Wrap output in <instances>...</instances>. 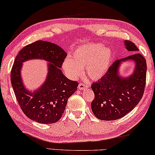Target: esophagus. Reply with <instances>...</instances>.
<instances>
[{
	"label": "esophagus",
	"mask_w": 155,
	"mask_h": 155,
	"mask_svg": "<svg viewBox=\"0 0 155 155\" xmlns=\"http://www.w3.org/2000/svg\"><path fill=\"white\" fill-rule=\"evenodd\" d=\"M89 86L90 85H88V84H85V83H82V82H81V83H80L79 85H78V89H79L80 90H83L87 89Z\"/></svg>",
	"instance_id": "34e87169"
}]
</instances>
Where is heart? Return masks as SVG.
Instances as JSON below:
<instances>
[{
	"label": "heart",
	"mask_w": 155,
	"mask_h": 155,
	"mask_svg": "<svg viewBox=\"0 0 155 155\" xmlns=\"http://www.w3.org/2000/svg\"><path fill=\"white\" fill-rule=\"evenodd\" d=\"M113 52L102 43H92L80 45L74 50L71 58H66L63 69L70 79H76L86 73L92 80H97L107 73L111 65Z\"/></svg>",
	"instance_id": "1"
}]
</instances>
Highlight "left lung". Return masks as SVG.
Instances as JSON below:
<instances>
[{
  "instance_id": "obj_1",
  "label": "left lung",
  "mask_w": 155,
  "mask_h": 155,
  "mask_svg": "<svg viewBox=\"0 0 155 155\" xmlns=\"http://www.w3.org/2000/svg\"><path fill=\"white\" fill-rule=\"evenodd\" d=\"M124 45L133 54L117 60L110 66L107 73L91 87L95 98L91 102L92 111L99 120L111 121L120 119L135 107L144 94L146 83V60L134 43L125 41ZM132 60L136 63L134 73L127 78L119 75L121 63Z\"/></svg>"
}]
</instances>
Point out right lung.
I'll return each instance as SVG.
<instances>
[{"label":"right lung","mask_w":155,"mask_h":155,"mask_svg":"<svg viewBox=\"0 0 155 155\" xmlns=\"http://www.w3.org/2000/svg\"><path fill=\"white\" fill-rule=\"evenodd\" d=\"M67 53L56 44L38 41L24 47L15 57L11 79L14 93L23 113L41 124L58 122L65 110L68 100L77 90L78 82L70 80L60 70ZM41 59L49 61L46 81L33 93L21 82V68L23 61Z\"/></svg>","instance_id":"1"}]
</instances>
